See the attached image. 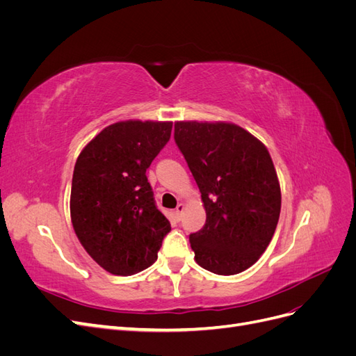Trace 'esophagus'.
<instances>
[{
	"mask_svg": "<svg viewBox=\"0 0 356 356\" xmlns=\"http://www.w3.org/2000/svg\"><path fill=\"white\" fill-rule=\"evenodd\" d=\"M184 203H178V207H177V209H175V215H177V218L179 220L181 218V215H182V212H184Z\"/></svg>",
	"mask_w": 356,
	"mask_h": 356,
	"instance_id": "34e87169",
	"label": "esophagus"
}]
</instances>
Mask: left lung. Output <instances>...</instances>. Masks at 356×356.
<instances>
[{
	"label": "left lung",
	"mask_w": 356,
	"mask_h": 356,
	"mask_svg": "<svg viewBox=\"0 0 356 356\" xmlns=\"http://www.w3.org/2000/svg\"><path fill=\"white\" fill-rule=\"evenodd\" d=\"M174 138L207 211L203 227L190 234L196 263L224 276L246 270L270 243L281 213L270 154L232 123L177 122Z\"/></svg>",
	"instance_id": "obj_1"
}]
</instances>
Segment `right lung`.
Masks as SVG:
<instances>
[{
    "label": "right lung",
    "instance_id": "add662e5",
    "mask_svg": "<svg viewBox=\"0 0 356 356\" xmlns=\"http://www.w3.org/2000/svg\"><path fill=\"white\" fill-rule=\"evenodd\" d=\"M170 131V122H118L96 135L75 161L72 227L88 254L113 275L145 270L170 232L145 175Z\"/></svg>",
    "mask_w": 356,
    "mask_h": 356
}]
</instances>
